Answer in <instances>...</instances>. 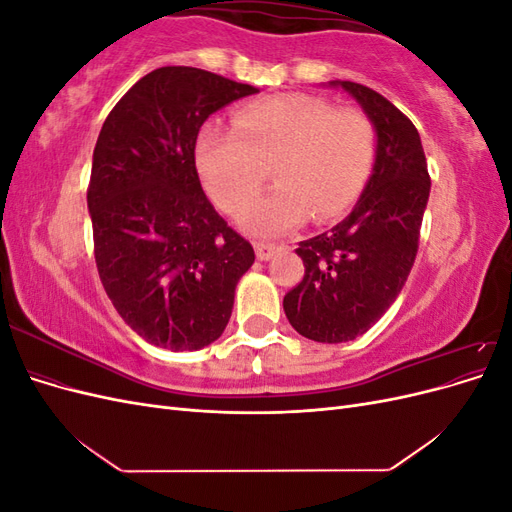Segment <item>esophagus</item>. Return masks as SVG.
<instances>
[{
  "instance_id": "esophagus-1",
  "label": "esophagus",
  "mask_w": 512,
  "mask_h": 512,
  "mask_svg": "<svg viewBox=\"0 0 512 512\" xmlns=\"http://www.w3.org/2000/svg\"><path fill=\"white\" fill-rule=\"evenodd\" d=\"M254 247H256V256H258V260H269V258H273V254L277 252V245H275V243L256 241V243H254Z\"/></svg>"
}]
</instances>
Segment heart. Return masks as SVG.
Returning <instances> with one entry per match:
<instances>
[{"label": "heart", "mask_w": 512, "mask_h": 512, "mask_svg": "<svg viewBox=\"0 0 512 512\" xmlns=\"http://www.w3.org/2000/svg\"><path fill=\"white\" fill-rule=\"evenodd\" d=\"M378 132L361 108H333L314 96H273L241 106L232 128L209 121L196 138V164L226 213L252 203L269 177L275 188L245 213L258 232H284L307 215L344 213L371 175Z\"/></svg>", "instance_id": "1"}]
</instances>
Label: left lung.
Here are the masks:
<instances>
[{"mask_svg":"<svg viewBox=\"0 0 512 512\" xmlns=\"http://www.w3.org/2000/svg\"><path fill=\"white\" fill-rule=\"evenodd\" d=\"M363 106L378 132L376 164L346 220L301 241L303 280L284 297L297 333L322 344L363 335L404 288L421 237L431 190L427 160L414 123L378 91L331 81Z\"/></svg>","mask_w":512,"mask_h":512,"instance_id":"1","label":"left lung"}]
</instances>
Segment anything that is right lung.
<instances>
[{
	"instance_id": "1",
	"label": "right lung",
	"mask_w": 512,
	"mask_h": 512,
	"mask_svg": "<svg viewBox=\"0 0 512 512\" xmlns=\"http://www.w3.org/2000/svg\"><path fill=\"white\" fill-rule=\"evenodd\" d=\"M258 94L188 66L149 72L100 130L87 207L102 286L145 342L200 350L218 339L254 247L213 209L196 170L205 119Z\"/></svg>"
}]
</instances>
